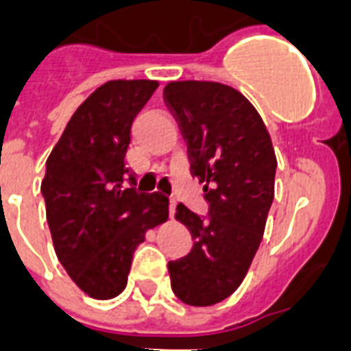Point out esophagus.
Returning a JSON list of instances; mask_svg holds the SVG:
<instances>
[{
    "label": "esophagus",
    "mask_w": 351,
    "mask_h": 351,
    "mask_svg": "<svg viewBox=\"0 0 351 351\" xmlns=\"http://www.w3.org/2000/svg\"><path fill=\"white\" fill-rule=\"evenodd\" d=\"M175 211H176V202H175V200H171V204H169V217H171V219H175Z\"/></svg>",
    "instance_id": "34e87169"
}]
</instances>
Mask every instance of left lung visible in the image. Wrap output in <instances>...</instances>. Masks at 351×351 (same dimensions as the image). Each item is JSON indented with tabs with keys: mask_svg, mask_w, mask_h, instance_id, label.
<instances>
[{
	"mask_svg": "<svg viewBox=\"0 0 351 351\" xmlns=\"http://www.w3.org/2000/svg\"><path fill=\"white\" fill-rule=\"evenodd\" d=\"M164 100L209 204L208 219L176 206L175 219L195 244L167 264L171 288L186 304L213 306L242 284L261 245L275 197L277 158L261 114L230 85L171 82Z\"/></svg>",
	"mask_w": 351,
	"mask_h": 351,
	"instance_id": "obj_1",
	"label": "left lung"
}]
</instances>
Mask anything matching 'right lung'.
<instances>
[{"label": "right lung", "instance_id": "add662e5", "mask_svg": "<svg viewBox=\"0 0 351 351\" xmlns=\"http://www.w3.org/2000/svg\"><path fill=\"white\" fill-rule=\"evenodd\" d=\"M156 87L153 80H112L98 87L47 158L41 193L54 251L93 299H112L125 289L134 250L169 217V198L138 193L125 164L132 120ZM127 180L129 188L123 186Z\"/></svg>", "mask_w": 351, "mask_h": 351}]
</instances>
